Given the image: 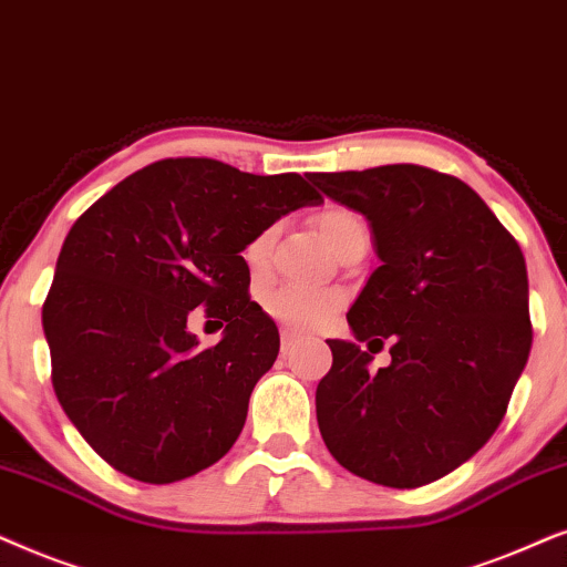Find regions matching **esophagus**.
<instances>
[{"label":"esophagus","mask_w":567,"mask_h":567,"mask_svg":"<svg viewBox=\"0 0 567 567\" xmlns=\"http://www.w3.org/2000/svg\"><path fill=\"white\" fill-rule=\"evenodd\" d=\"M296 344H298V334H296V331L282 329V354H290L292 350H296Z\"/></svg>","instance_id":"1"}]
</instances>
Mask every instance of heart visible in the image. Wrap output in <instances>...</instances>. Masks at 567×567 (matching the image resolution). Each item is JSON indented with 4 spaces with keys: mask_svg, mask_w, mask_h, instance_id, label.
<instances>
[{
    "mask_svg": "<svg viewBox=\"0 0 567 567\" xmlns=\"http://www.w3.org/2000/svg\"><path fill=\"white\" fill-rule=\"evenodd\" d=\"M360 225H362L360 217L344 207H327L323 213L316 215V228H319L321 238L327 240L331 248L342 244L347 233L360 228ZM269 240H271V230H264L246 246L244 256L251 271H259L264 269V264H267ZM339 306H342V298H339V292L334 290H311V288H300V285H282V288L267 292L269 313L296 329L323 327V323L334 319Z\"/></svg>",
    "mask_w": 567,
    "mask_h": 567,
    "instance_id": "obj_1",
    "label": "heart"
}]
</instances>
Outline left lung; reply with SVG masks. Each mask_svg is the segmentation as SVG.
<instances>
[{
	"label": "left lung",
	"mask_w": 567,
	"mask_h": 567,
	"mask_svg": "<svg viewBox=\"0 0 567 567\" xmlns=\"http://www.w3.org/2000/svg\"><path fill=\"white\" fill-rule=\"evenodd\" d=\"M365 215L381 267L354 300V342L327 339L316 389L329 454L383 487L441 480L489 441L532 350L529 277L516 238L480 194L422 165L311 173ZM391 338L373 372L358 341Z\"/></svg>",
	"instance_id": "obj_1"
}]
</instances>
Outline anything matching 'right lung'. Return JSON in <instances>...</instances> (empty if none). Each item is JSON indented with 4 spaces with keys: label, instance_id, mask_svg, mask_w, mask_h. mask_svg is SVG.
<instances>
[{
    "label": "right lung",
    "instance_id": "add662e5",
    "mask_svg": "<svg viewBox=\"0 0 567 567\" xmlns=\"http://www.w3.org/2000/svg\"><path fill=\"white\" fill-rule=\"evenodd\" d=\"M321 202L298 173L171 157L78 217L43 331L59 404L113 470L168 485L228 454L279 352L275 321L248 298L240 251L282 215ZM196 305L226 323L207 351L185 329Z\"/></svg>",
    "mask_w": 567,
    "mask_h": 567
}]
</instances>
